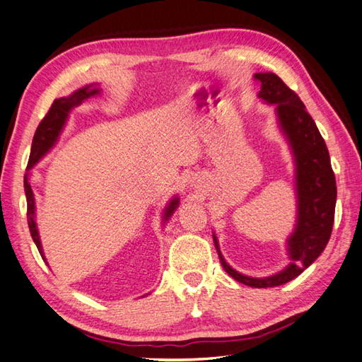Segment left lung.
<instances>
[{"instance_id":"8db88e82","label":"left lung","mask_w":362,"mask_h":362,"mask_svg":"<svg viewBox=\"0 0 362 362\" xmlns=\"http://www.w3.org/2000/svg\"><path fill=\"white\" fill-rule=\"evenodd\" d=\"M255 79L261 86L258 96L267 104H275L280 127L294 153L297 224L288 240L291 264L272 276L252 279L230 267L214 235L213 241L222 267L236 281L252 288H274L294 280L327 247L333 230L337 189L327 144L300 98L274 73H257Z\"/></svg>"}]
</instances>
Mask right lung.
<instances>
[{"mask_svg": "<svg viewBox=\"0 0 362 362\" xmlns=\"http://www.w3.org/2000/svg\"><path fill=\"white\" fill-rule=\"evenodd\" d=\"M95 95H99V90L91 88V86H88V87H83L78 91H74L71 96L60 98L52 103L48 113L45 115V118L40 121V124H38L35 134H34L33 146H30V156H29V161H28V169L33 168L37 161L40 160L45 153L52 148L54 143L57 141L59 134L62 132V129L65 126L68 113L71 112L73 107L82 104L86 99H88L90 96H95ZM25 193H26V201H28V226L30 230V236H33L38 252H40L42 258L45 259L40 238H38V230H37V224L34 219L35 218V201H34L33 188H30V185H29L28 174L25 175ZM177 205H179V197H174L165 210V218H163L165 221H168V218L174 213Z\"/></svg>", "mask_w": 362, "mask_h": 362, "instance_id": "add662e5", "label": "right lung"}]
</instances>
